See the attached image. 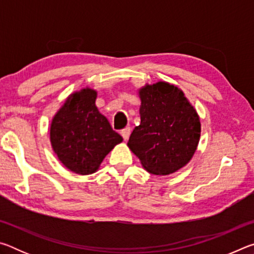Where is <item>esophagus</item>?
<instances>
[{
	"instance_id": "1",
	"label": "esophagus",
	"mask_w": 254,
	"mask_h": 254,
	"mask_svg": "<svg viewBox=\"0 0 254 254\" xmlns=\"http://www.w3.org/2000/svg\"><path fill=\"white\" fill-rule=\"evenodd\" d=\"M130 134H131V128L130 127H126L123 128V130L121 131V135L124 139V141H127L128 137H130Z\"/></svg>"
}]
</instances>
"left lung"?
<instances>
[{
	"label": "left lung",
	"instance_id": "left-lung-1",
	"mask_svg": "<svg viewBox=\"0 0 254 254\" xmlns=\"http://www.w3.org/2000/svg\"><path fill=\"white\" fill-rule=\"evenodd\" d=\"M140 126L127 147L150 174H174L191 160L200 139V119L178 86L159 80L137 89Z\"/></svg>",
	"mask_w": 254,
	"mask_h": 254
}]
</instances>
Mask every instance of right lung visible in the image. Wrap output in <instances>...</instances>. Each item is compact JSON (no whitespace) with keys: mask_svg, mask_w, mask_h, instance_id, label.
<instances>
[{"mask_svg":"<svg viewBox=\"0 0 254 254\" xmlns=\"http://www.w3.org/2000/svg\"><path fill=\"white\" fill-rule=\"evenodd\" d=\"M97 91L85 86L72 92L50 124V143L59 161L77 175H91L122 136L96 106Z\"/></svg>","mask_w":254,"mask_h":254,"instance_id":"obj_1","label":"right lung"}]
</instances>
